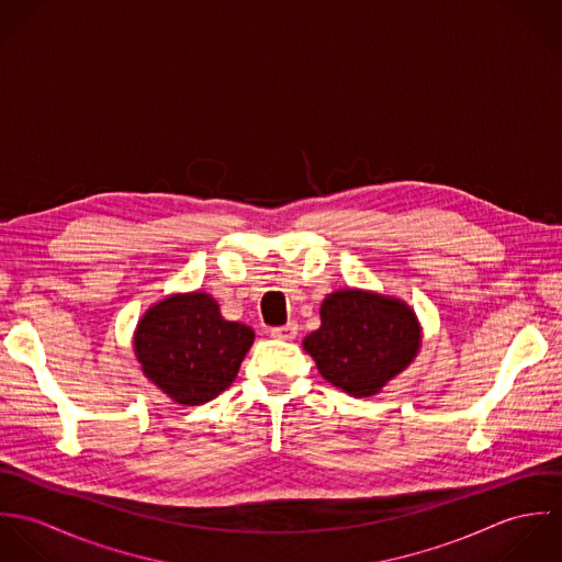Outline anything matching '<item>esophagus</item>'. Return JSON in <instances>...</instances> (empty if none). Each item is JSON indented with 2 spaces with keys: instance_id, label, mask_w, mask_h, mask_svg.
<instances>
[{
  "instance_id": "1",
  "label": "esophagus",
  "mask_w": 562,
  "mask_h": 562,
  "mask_svg": "<svg viewBox=\"0 0 562 562\" xmlns=\"http://www.w3.org/2000/svg\"><path fill=\"white\" fill-rule=\"evenodd\" d=\"M296 333H299V324H296V322H288V324L277 326V328H272V330H270V335H272V337H277V339H285V341L294 339V337H296Z\"/></svg>"
}]
</instances>
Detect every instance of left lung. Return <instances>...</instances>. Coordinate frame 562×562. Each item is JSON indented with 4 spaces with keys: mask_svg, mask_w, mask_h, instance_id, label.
I'll return each instance as SVG.
<instances>
[{
    "mask_svg": "<svg viewBox=\"0 0 562 562\" xmlns=\"http://www.w3.org/2000/svg\"><path fill=\"white\" fill-rule=\"evenodd\" d=\"M322 324L303 341L322 376L363 398L401 374L419 350V324L396 299L359 290L328 294Z\"/></svg>",
    "mask_w": 562,
    "mask_h": 562,
    "instance_id": "obj_1",
    "label": "left lung"
}]
</instances>
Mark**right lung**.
Here are the masks:
<instances>
[{"instance_id":"right-lung-1","label":"right lung","mask_w":562,"mask_h":562,"mask_svg":"<svg viewBox=\"0 0 562 562\" xmlns=\"http://www.w3.org/2000/svg\"><path fill=\"white\" fill-rule=\"evenodd\" d=\"M252 328L225 321L203 292L170 296L138 324L134 350L143 372L179 404L214 401L238 376Z\"/></svg>"}]
</instances>
